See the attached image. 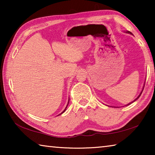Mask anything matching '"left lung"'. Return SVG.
Masks as SVG:
<instances>
[{"label":"left lung","instance_id":"left-lung-1","mask_svg":"<svg viewBox=\"0 0 155 155\" xmlns=\"http://www.w3.org/2000/svg\"><path fill=\"white\" fill-rule=\"evenodd\" d=\"M127 33H130V34H132V33H131L130 32V31H127ZM144 85H145V84H144ZM143 87H144V86H143V89H142V90H141V93H140V95H139L138 96H137V98H135V100H134V101H133V102H131V103H130L129 104H127V105H126V106H127V105H129V104H130L131 103H133V102H135V101H137V100L139 98H140V96H141V93H142V91H143Z\"/></svg>","mask_w":155,"mask_h":155}]
</instances>
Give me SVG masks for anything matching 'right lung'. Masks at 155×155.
Masks as SVG:
<instances>
[{
    "label": "right lung",
    "mask_w": 155,
    "mask_h": 155,
    "mask_svg": "<svg viewBox=\"0 0 155 155\" xmlns=\"http://www.w3.org/2000/svg\"><path fill=\"white\" fill-rule=\"evenodd\" d=\"M70 100V99H69ZM68 103H69V101H68V104H67V106H66V107H65V109H64V111H63L62 113H61V114H60L59 115H61V114H63V113H64V112H65V110H66V108H67V107H68Z\"/></svg>",
    "instance_id": "add662e5"
}]
</instances>
